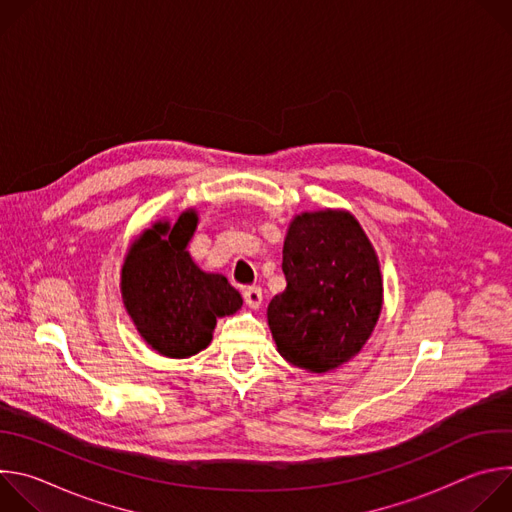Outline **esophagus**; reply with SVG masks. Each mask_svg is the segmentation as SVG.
<instances>
[{"instance_id": "1", "label": "esophagus", "mask_w": 512, "mask_h": 512, "mask_svg": "<svg viewBox=\"0 0 512 512\" xmlns=\"http://www.w3.org/2000/svg\"><path fill=\"white\" fill-rule=\"evenodd\" d=\"M243 300L251 310H259L263 304V291L259 287H245L243 289Z\"/></svg>"}]
</instances>
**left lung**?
Here are the masks:
<instances>
[{"label": "left lung", "instance_id": "8db88e82", "mask_svg": "<svg viewBox=\"0 0 512 512\" xmlns=\"http://www.w3.org/2000/svg\"><path fill=\"white\" fill-rule=\"evenodd\" d=\"M281 269L287 287L267 308L279 354L312 373L340 367L381 314V271L367 235L348 212H304L289 225Z\"/></svg>", "mask_w": 512, "mask_h": 512}]
</instances>
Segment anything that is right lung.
<instances>
[{"label": "right lung", "instance_id": "obj_1", "mask_svg": "<svg viewBox=\"0 0 512 512\" xmlns=\"http://www.w3.org/2000/svg\"><path fill=\"white\" fill-rule=\"evenodd\" d=\"M196 221L184 212L172 227L156 223L133 243L121 271L123 302L139 334L170 358L206 348L216 318L243 306L227 277L200 271L188 255Z\"/></svg>", "mask_w": 512, "mask_h": 512}]
</instances>
